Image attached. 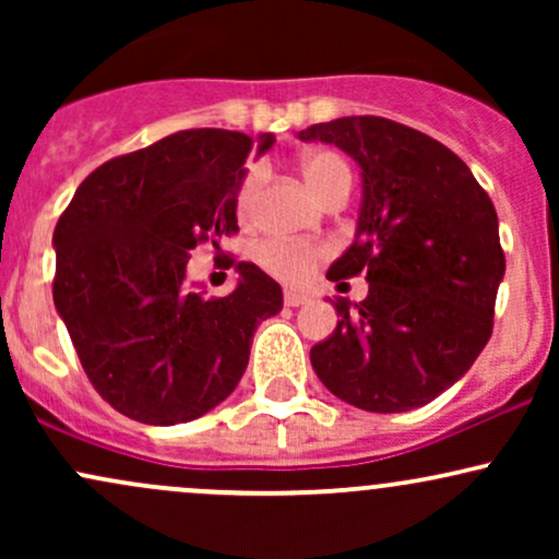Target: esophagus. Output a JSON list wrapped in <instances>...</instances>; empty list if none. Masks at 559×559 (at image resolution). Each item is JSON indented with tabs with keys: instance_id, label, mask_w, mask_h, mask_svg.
<instances>
[{
	"instance_id": "1",
	"label": "esophagus",
	"mask_w": 559,
	"mask_h": 559,
	"mask_svg": "<svg viewBox=\"0 0 559 559\" xmlns=\"http://www.w3.org/2000/svg\"><path fill=\"white\" fill-rule=\"evenodd\" d=\"M284 301H286V307H299V305H307L310 297H307L305 292H294V288H288V292L284 294Z\"/></svg>"
}]
</instances>
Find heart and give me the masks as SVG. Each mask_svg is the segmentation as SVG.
Returning <instances> with one entry per match:
<instances>
[{"instance_id":"1","label":"heart","mask_w":559,"mask_h":559,"mask_svg":"<svg viewBox=\"0 0 559 559\" xmlns=\"http://www.w3.org/2000/svg\"><path fill=\"white\" fill-rule=\"evenodd\" d=\"M299 170L301 178H305L307 186H310L318 197H323L336 181H352L349 165H346L344 157H338L336 152H310V155L301 157ZM262 183H265V168H262V165H252L239 186V197H236V207H239L241 217H249L254 213V204H258L260 199ZM318 254L320 249L307 247V243L267 241L260 247L258 260L260 265L278 281L299 284V281H305L307 275H310Z\"/></svg>"}]
</instances>
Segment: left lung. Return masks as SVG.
Instances as JSON below:
<instances>
[{"label": "left lung", "instance_id": "8db88e82", "mask_svg": "<svg viewBox=\"0 0 559 559\" xmlns=\"http://www.w3.org/2000/svg\"><path fill=\"white\" fill-rule=\"evenodd\" d=\"M360 168L355 239L331 281L362 273L360 305L336 297V331L310 349L320 381L368 413H407L463 378L491 336L504 278L499 221L471 168L394 120L352 115L297 133Z\"/></svg>", "mask_w": 559, "mask_h": 559}]
</instances>
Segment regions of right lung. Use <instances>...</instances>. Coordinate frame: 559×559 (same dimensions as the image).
<instances>
[{"label": "right lung", "instance_id": "add662e5", "mask_svg": "<svg viewBox=\"0 0 559 559\" xmlns=\"http://www.w3.org/2000/svg\"><path fill=\"white\" fill-rule=\"evenodd\" d=\"M273 141L173 133L96 168L57 223V316L88 381L126 418H202L241 381L258 325L284 307L281 286L252 262H236V288L221 299L186 281L199 241L217 247L239 230L243 163Z\"/></svg>", "mask_w": 559, "mask_h": 559}]
</instances>
